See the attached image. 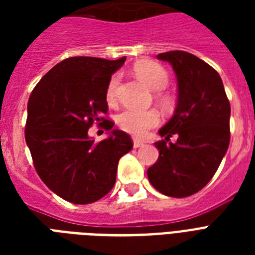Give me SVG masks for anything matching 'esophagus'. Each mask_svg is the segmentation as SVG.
<instances>
[{
	"label": "esophagus",
	"instance_id": "obj_1",
	"mask_svg": "<svg viewBox=\"0 0 255 255\" xmlns=\"http://www.w3.org/2000/svg\"><path fill=\"white\" fill-rule=\"evenodd\" d=\"M141 145H144V141H143V140L136 139V137H133V147H135V148H139V147H141Z\"/></svg>",
	"mask_w": 255,
	"mask_h": 255
}]
</instances>
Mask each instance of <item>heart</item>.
Instances as JSON below:
<instances>
[{"instance_id": "obj_1", "label": "heart", "mask_w": 255, "mask_h": 255, "mask_svg": "<svg viewBox=\"0 0 255 255\" xmlns=\"http://www.w3.org/2000/svg\"><path fill=\"white\" fill-rule=\"evenodd\" d=\"M133 73L144 85L155 91L164 90L169 83V74L157 62H139L133 67ZM119 82V74H114L110 78L107 87H106V99L108 103H115ZM159 99L164 104L168 103V98L163 95L161 92H159ZM116 123L123 131L128 132L131 135L143 136L148 129L156 127L160 123V115L155 110L140 111V110H133V108H126L116 116Z\"/></svg>"}]
</instances>
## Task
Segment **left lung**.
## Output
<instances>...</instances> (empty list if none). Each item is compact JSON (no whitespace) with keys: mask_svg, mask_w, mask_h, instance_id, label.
<instances>
[{"mask_svg":"<svg viewBox=\"0 0 255 255\" xmlns=\"http://www.w3.org/2000/svg\"><path fill=\"white\" fill-rule=\"evenodd\" d=\"M169 62L178 83L177 107L159 131V159L148 180L169 197H188L212 180L230 143V103L216 70L196 55L174 50L157 55ZM176 135L174 143L170 137Z\"/></svg>","mask_w":255,"mask_h":255,"instance_id":"left-lung-1","label":"left lung"}]
</instances>
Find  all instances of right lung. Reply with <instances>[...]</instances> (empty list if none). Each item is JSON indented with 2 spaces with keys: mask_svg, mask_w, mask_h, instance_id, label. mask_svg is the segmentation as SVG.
Masks as SVG:
<instances>
[{
  "mask_svg": "<svg viewBox=\"0 0 255 255\" xmlns=\"http://www.w3.org/2000/svg\"><path fill=\"white\" fill-rule=\"evenodd\" d=\"M126 61L71 57L55 65L34 87L27 103L26 144L38 176L73 204H91L112 189L120 157L133 147L131 136L114 129L99 143L88 137L94 123L111 130L106 87Z\"/></svg>",
  "mask_w": 255,
  "mask_h": 255,
  "instance_id": "right-lung-1",
  "label": "right lung"
}]
</instances>
